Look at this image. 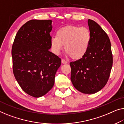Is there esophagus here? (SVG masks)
<instances>
[{
  "instance_id": "1",
  "label": "esophagus",
  "mask_w": 124,
  "mask_h": 124,
  "mask_svg": "<svg viewBox=\"0 0 124 124\" xmlns=\"http://www.w3.org/2000/svg\"><path fill=\"white\" fill-rule=\"evenodd\" d=\"M61 61H62V63L63 64H66V63H67V62L66 61V60H64V59H62Z\"/></svg>"
}]
</instances>
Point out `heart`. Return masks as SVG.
I'll return each mask as SVG.
<instances>
[{
  "label": "heart",
  "instance_id": "obj_1",
  "mask_svg": "<svg viewBox=\"0 0 124 124\" xmlns=\"http://www.w3.org/2000/svg\"><path fill=\"white\" fill-rule=\"evenodd\" d=\"M91 33L86 27L67 25L59 29L56 37L51 39L53 52L59 54L64 49L73 60H78L85 56L91 41Z\"/></svg>",
  "mask_w": 124,
  "mask_h": 124
}]
</instances>
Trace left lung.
<instances>
[{
	"label": "left lung",
	"mask_w": 124,
	"mask_h": 124,
	"mask_svg": "<svg viewBox=\"0 0 124 124\" xmlns=\"http://www.w3.org/2000/svg\"><path fill=\"white\" fill-rule=\"evenodd\" d=\"M91 41L87 51L79 60L70 62L71 80L82 93L92 94L100 91L108 82L112 66L110 39L100 25L88 20Z\"/></svg>",
	"instance_id": "obj_1"
}]
</instances>
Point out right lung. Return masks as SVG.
I'll return each instance as SVG.
<instances>
[{
	"mask_svg": "<svg viewBox=\"0 0 124 124\" xmlns=\"http://www.w3.org/2000/svg\"><path fill=\"white\" fill-rule=\"evenodd\" d=\"M51 20H31L22 25L12 49L13 71L25 93L34 97L43 96L53 87L55 75L61 60L49 51Z\"/></svg>",
	"mask_w": 124,
	"mask_h": 124,
	"instance_id": "1",
	"label": "right lung"
}]
</instances>
